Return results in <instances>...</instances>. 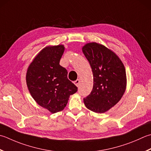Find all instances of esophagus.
Wrapping results in <instances>:
<instances>
[{
  "label": "esophagus",
  "mask_w": 151,
  "mask_h": 151,
  "mask_svg": "<svg viewBox=\"0 0 151 151\" xmlns=\"http://www.w3.org/2000/svg\"><path fill=\"white\" fill-rule=\"evenodd\" d=\"M74 83H75V84L76 86L78 87L79 86V84H80V80L77 79V80H76V81H75V82H74Z\"/></svg>",
  "instance_id": "34e87169"
}]
</instances>
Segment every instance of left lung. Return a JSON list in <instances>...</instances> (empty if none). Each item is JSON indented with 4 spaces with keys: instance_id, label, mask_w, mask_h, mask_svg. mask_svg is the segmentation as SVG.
Segmentation results:
<instances>
[{
    "instance_id": "left-lung-1",
    "label": "left lung",
    "mask_w": 151,
    "mask_h": 151,
    "mask_svg": "<svg viewBox=\"0 0 151 151\" xmlns=\"http://www.w3.org/2000/svg\"><path fill=\"white\" fill-rule=\"evenodd\" d=\"M82 49L93 76V89L84 98V103L94 113H105L120 101L125 92L124 65L119 56L103 44L87 43Z\"/></svg>"
}]
</instances>
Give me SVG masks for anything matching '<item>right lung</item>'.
<instances>
[{"label":"right lung","mask_w":151,"mask_h":151,"mask_svg":"<svg viewBox=\"0 0 151 151\" xmlns=\"http://www.w3.org/2000/svg\"><path fill=\"white\" fill-rule=\"evenodd\" d=\"M65 50L62 44L43 48L29 65L26 82L32 98L50 113L63 111L77 87L67 78V70L60 65Z\"/></svg>","instance_id":"add662e5"}]
</instances>
